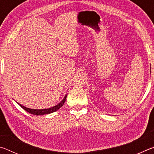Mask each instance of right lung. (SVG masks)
<instances>
[{"mask_svg":"<svg viewBox=\"0 0 154 154\" xmlns=\"http://www.w3.org/2000/svg\"><path fill=\"white\" fill-rule=\"evenodd\" d=\"M66 95L64 96L63 100H62L61 102L59 104H58L57 105L53 106V107H51V108H49V109H32L26 107V106L20 105V103H18V104H19V105L21 106V107H22V109H24L25 111H26L27 112H28V113H30L31 114H33V115H35V116H41V115L51 113H54V112H55L56 111H58V109L60 107H62V105H64L65 101H66Z\"/></svg>","mask_w":154,"mask_h":154,"instance_id":"obj_1","label":"right lung"}]
</instances>
